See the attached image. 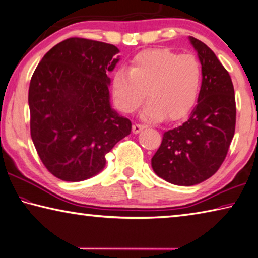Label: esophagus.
I'll use <instances>...</instances> for the list:
<instances>
[{
    "label": "esophagus",
    "instance_id": "obj_1",
    "mask_svg": "<svg viewBox=\"0 0 258 258\" xmlns=\"http://www.w3.org/2000/svg\"><path fill=\"white\" fill-rule=\"evenodd\" d=\"M147 127V126H145L144 124H140V123H135L134 125H133V127H132V131H133V133H139V132H141V131L143 130V128H145Z\"/></svg>",
    "mask_w": 258,
    "mask_h": 258
}]
</instances>
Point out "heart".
<instances>
[{"mask_svg":"<svg viewBox=\"0 0 258 258\" xmlns=\"http://www.w3.org/2000/svg\"><path fill=\"white\" fill-rule=\"evenodd\" d=\"M201 67L193 55L170 49H151L138 54L130 70H117L113 96L117 108L132 114L144 100L145 119L175 120L187 114L198 96Z\"/></svg>","mask_w":258,"mask_h":258,"instance_id":"heart-1","label":"heart"}]
</instances>
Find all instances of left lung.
I'll return each mask as SVG.
<instances>
[{"label":"left lung","mask_w":258,"mask_h":258,"mask_svg":"<svg viewBox=\"0 0 258 258\" xmlns=\"http://www.w3.org/2000/svg\"><path fill=\"white\" fill-rule=\"evenodd\" d=\"M202 65L198 105L188 119L163 133L151 159L156 174L180 186L213 176L227 157L236 128V99L229 72L202 41L189 37Z\"/></svg>","instance_id":"8db88e82"}]
</instances>
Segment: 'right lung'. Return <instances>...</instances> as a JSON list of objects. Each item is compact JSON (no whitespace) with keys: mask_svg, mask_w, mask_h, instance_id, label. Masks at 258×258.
Returning <instances> with one entry per match:
<instances>
[{"mask_svg":"<svg viewBox=\"0 0 258 258\" xmlns=\"http://www.w3.org/2000/svg\"><path fill=\"white\" fill-rule=\"evenodd\" d=\"M118 48L101 41L69 38L45 54L32 74L28 102L30 134L51 175L80 181L97 175L106 154L132 130L110 108L107 73Z\"/></svg>","mask_w":258,"mask_h":258,"instance_id":"right-lung-1","label":"right lung"}]
</instances>
